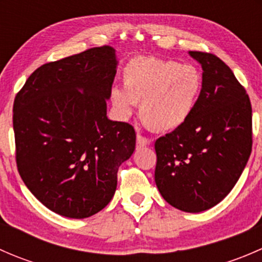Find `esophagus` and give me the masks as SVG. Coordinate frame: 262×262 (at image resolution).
<instances>
[{"mask_svg": "<svg viewBox=\"0 0 262 262\" xmlns=\"http://www.w3.org/2000/svg\"><path fill=\"white\" fill-rule=\"evenodd\" d=\"M149 144V139L147 137L142 136V134H137V148H142V147H146Z\"/></svg>", "mask_w": 262, "mask_h": 262, "instance_id": "esophagus-1", "label": "esophagus"}]
</instances>
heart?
<instances>
[{"mask_svg": "<svg viewBox=\"0 0 262 262\" xmlns=\"http://www.w3.org/2000/svg\"><path fill=\"white\" fill-rule=\"evenodd\" d=\"M124 90L114 87L110 101L119 118L133 114L139 104V116L147 128L170 132L191 115L200 90L202 76L194 66L155 57H137L123 70Z\"/></svg>", "mask_w": 262, "mask_h": 262, "instance_id": "obj_1", "label": "heart"}]
</instances>
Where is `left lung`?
<instances>
[{
    "instance_id": "8db88e82",
    "label": "left lung",
    "mask_w": 262,
    "mask_h": 262,
    "mask_svg": "<svg viewBox=\"0 0 262 262\" xmlns=\"http://www.w3.org/2000/svg\"><path fill=\"white\" fill-rule=\"evenodd\" d=\"M203 83L190 118L155 143V181L182 212L218 204L238 181L252 150V107L245 87L216 55L192 50Z\"/></svg>"
}]
</instances>
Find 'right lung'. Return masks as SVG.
Returning a JSON list of instances; mask_svg holds the SVG:
<instances>
[{"label": "right lung", "mask_w": 262, "mask_h": 262, "mask_svg": "<svg viewBox=\"0 0 262 262\" xmlns=\"http://www.w3.org/2000/svg\"><path fill=\"white\" fill-rule=\"evenodd\" d=\"M115 49L90 48L36 68L14 101L17 171L54 213L87 218L114 196L116 173L136 148L129 123L109 120Z\"/></svg>", "instance_id": "right-lung-1"}]
</instances>
